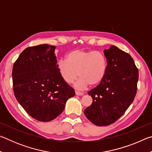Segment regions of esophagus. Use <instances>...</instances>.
<instances>
[{
	"instance_id": "34e87169",
	"label": "esophagus",
	"mask_w": 152,
	"mask_h": 152,
	"mask_svg": "<svg viewBox=\"0 0 152 152\" xmlns=\"http://www.w3.org/2000/svg\"><path fill=\"white\" fill-rule=\"evenodd\" d=\"M75 94H76V95H77V96H82V95L84 94L82 92H78V91H75Z\"/></svg>"
}]
</instances>
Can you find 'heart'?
Returning <instances> with one entry per match:
<instances>
[{
  "label": "heart",
  "instance_id": "obj_1",
  "mask_svg": "<svg viewBox=\"0 0 152 152\" xmlns=\"http://www.w3.org/2000/svg\"><path fill=\"white\" fill-rule=\"evenodd\" d=\"M107 60L103 53L97 51L74 50L61 59L58 68L61 78L67 84H72L78 78L75 86L84 89L95 86L103 80L107 71Z\"/></svg>",
  "mask_w": 152,
  "mask_h": 152
}]
</instances>
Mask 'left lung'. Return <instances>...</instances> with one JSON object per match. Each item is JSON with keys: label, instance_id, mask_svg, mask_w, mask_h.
Masks as SVG:
<instances>
[{"label": "left lung", "instance_id": "1", "mask_svg": "<svg viewBox=\"0 0 152 152\" xmlns=\"http://www.w3.org/2000/svg\"><path fill=\"white\" fill-rule=\"evenodd\" d=\"M107 60L106 76L88 94L92 103L84 110L90 121L107 126L116 121L132 103L137 92L138 69L129 53L111 45L104 50Z\"/></svg>", "mask_w": 152, "mask_h": 152}]
</instances>
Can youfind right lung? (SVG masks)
Masks as SVG:
<instances>
[{
	"label": "right lung",
	"mask_w": 152,
	"mask_h": 152,
	"mask_svg": "<svg viewBox=\"0 0 152 152\" xmlns=\"http://www.w3.org/2000/svg\"><path fill=\"white\" fill-rule=\"evenodd\" d=\"M56 46L41 44L25 49L12 68L13 91L31 117L42 122L54 119L75 95L59 72Z\"/></svg>",
	"instance_id": "add662e5"
}]
</instances>
